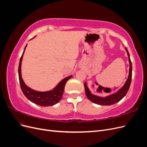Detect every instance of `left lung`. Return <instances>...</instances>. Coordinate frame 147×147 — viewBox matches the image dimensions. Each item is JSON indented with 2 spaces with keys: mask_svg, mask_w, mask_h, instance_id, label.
<instances>
[{
  "mask_svg": "<svg viewBox=\"0 0 147 147\" xmlns=\"http://www.w3.org/2000/svg\"><path fill=\"white\" fill-rule=\"evenodd\" d=\"M126 50L127 51V56L129 57V76L125 84H124V86L117 92L105 97H99L92 94L86 85V83H84V90H85L86 96L88 99L91 100L92 102H93V103L100 105H111L117 103L118 102L121 100L123 97L126 95L129 89L132 80V63L130 59L129 53L127 48H126Z\"/></svg>",
  "mask_w": 147,
  "mask_h": 147,
  "instance_id": "obj_1",
  "label": "left lung"
}]
</instances>
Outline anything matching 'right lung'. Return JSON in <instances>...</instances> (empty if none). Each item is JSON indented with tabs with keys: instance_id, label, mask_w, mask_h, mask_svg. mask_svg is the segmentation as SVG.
Returning <instances> with one entry per match:
<instances>
[{
	"instance_id": "right-lung-1",
	"label": "right lung",
	"mask_w": 147,
	"mask_h": 147,
	"mask_svg": "<svg viewBox=\"0 0 147 147\" xmlns=\"http://www.w3.org/2000/svg\"><path fill=\"white\" fill-rule=\"evenodd\" d=\"M26 47H27V45H26L24 51L23 53V55H22L20 58L18 67V75L20 86L24 95L27 97L30 101L40 106H52L57 103H58L61 99L62 97H63L66 82H67L68 80H69L70 78H72V75H70V76L64 78L53 90L45 92H39L32 90V89L26 85L23 78L21 77V62L22 59H23V55Z\"/></svg>"
}]
</instances>
